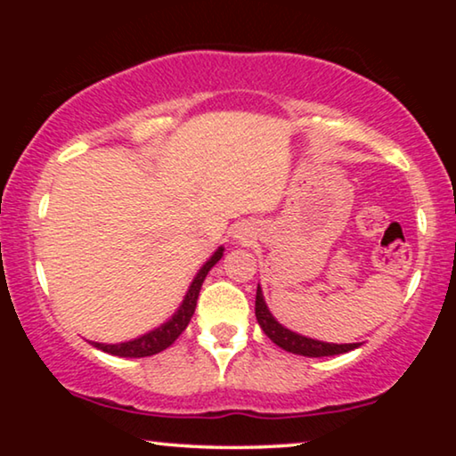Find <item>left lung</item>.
<instances>
[{
	"mask_svg": "<svg viewBox=\"0 0 456 456\" xmlns=\"http://www.w3.org/2000/svg\"><path fill=\"white\" fill-rule=\"evenodd\" d=\"M255 315H257L261 330H264L265 336L273 342V345H278L280 348H284V351L289 353L303 354V357H330V354L348 353L359 346V342H353V345H330V342L305 338V336L295 334L290 332V330H286L284 326H280V323L272 317L270 309H267L259 286L257 297H255Z\"/></svg>",
	"mask_w": 456,
	"mask_h": 456,
	"instance_id": "8db88e82",
	"label": "left lung"
}]
</instances>
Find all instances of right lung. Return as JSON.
Instances as JSON below:
<instances>
[{"instance_id": "right-lung-1", "label": "right lung", "mask_w": 456, "mask_h": 456, "mask_svg": "<svg viewBox=\"0 0 456 456\" xmlns=\"http://www.w3.org/2000/svg\"><path fill=\"white\" fill-rule=\"evenodd\" d=\"M222 251H224L222 247L217 248V251L214 253V257H211L208 264H205L201 270H199L197 278L192 280L191 289H189V292H186L183 305H180V309L176 311V314H174L170 322H166L164 326L153 330V332L141 336V338H134L130 342H122V345H99V342H93V346H97L99 351H103V353L116 354V357H133V359L151 357V354H158L161 351H166V348L170 346L172 342L184 332L186 326H189L191 317H192V314H195L199 290H201L203 280H205V276H208V272L211 270V267H214L217 261L222 259Z\"/></svg>"}]
</instances>
